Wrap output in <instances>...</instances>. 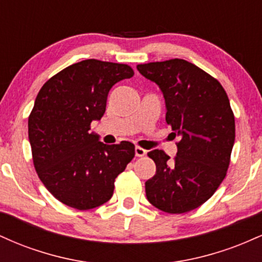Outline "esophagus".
Here are the masks:
<instances>
[{
    "instance_id": "34e87169",
    "label": "esophagus",
    "mask_w": 262,
    "mask_h": 262,
    "mask_svg": "<svg viewBox=\"0 0 262 262\" xmlns=\"http://www.w3.org/2000/svg\"><path fill=\"white\" fill-rule=\"evenodd\" d=\"M146 154V150L140 148V146H135V155L138 156V158H141V156H144Z\"/></svg>"
}]
</instances>
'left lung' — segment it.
I'll use <instances>...</instances> for the list:
<instances>
[{
    "mask_svg": "<svg viewBox=\"0 0 262 262\" xmlns=\"http://www.w3.org/2000/svg\"><path fill=\"white\" fill-rule=\"evenodd\" d=\"M158 83L166 103V122L180 137L173 159L164 150L148 156L156 165L145 182L146 198L170 214H181L208 201L227 176L235 140V119L221 82L183 59L137 66Z\"/></svg>",
    "mask_w": 262,
    "mask_h": 262,
    "instance_id": "left-lung-1",
    "label": "left lung"
}]
</instances>
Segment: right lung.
I'll use <instances>...</instances> for the list:
<instances>
[{
    "label": "right lung",
    "mask_w": 262,
    "mask_h": 262,
    "mask_svg": "<svg viewBox=\"0 0 262 262\" xmlns=\"http://www.w3.org/2000/svg\"><path fill=\"white\" fill-rule=\"evenodd\" d=\"M134 75L127 64L87 59L50 77L28 118L34 169L56 200L87 210L108 202L114 181L135 155L134 144L107 145L90 133L114 83Z\"/></svg>",
    "instance_id": "obj_1"
}]
</instances>
